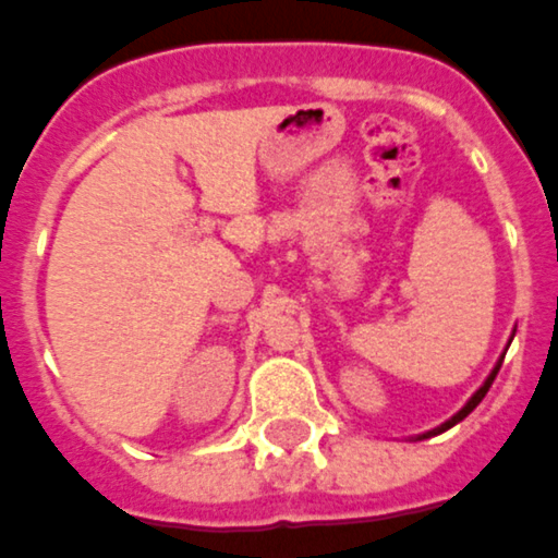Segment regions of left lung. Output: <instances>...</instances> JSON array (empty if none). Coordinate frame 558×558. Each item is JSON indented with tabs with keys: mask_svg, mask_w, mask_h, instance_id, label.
<instances>
[{
	"mask_svg": "<svg viewBox=\"0 0 558 558\" xmlns=\"http://www.w3.org/2000/svg\"><path fill=\"white\" fill-rule=\"evenodd\" d=\"M504 356H506V354H504ZM504 356H500V360H497V365H495V368H492V374H488V377H486V383H483V386H480L477 392H474V395H471V398H468V403H465V407H462V410L457 412V415H450V418L445 421V424H439V427H433V430H427V433H421V436H415V441H421V439H430V436H439V433L450 430V427H453V424H459V421L465 418V415H471V412L477 410V403L483 401V398H486L488 386H492V383H495L497 372H500V363H504Z\"/></svg>",
	"mask_w": 558,
	"mask_h": 558,
	"instance_id": "1",
	"label": "left lung"
}]
</instances>
